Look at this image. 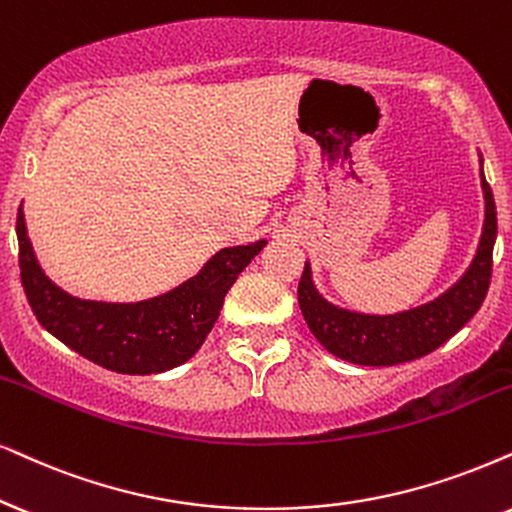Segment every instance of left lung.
Wrapping results in <instances>:
<instances>
[{
    "label": "left lung",
    "mask_w": 512,
    "mask_h": 512,
    "mask_svg": "<svg viewBox=\"0 0 512 512\" xmlns=\"http://www.w3.org/2000/svg\"><path fill=\"white\" fill-rule=\"evenodd\" d=\"M484 224L468 269L444 293L418 307L394 314H368L326 300L314 283L312 264H304L297 302L309 331L333 357L359 366H394L430 354L444 345L482 307L491 278V252L496 243V205L482 172Z\"/></svg>",
    "instance_id": "1"
}]
</instances>
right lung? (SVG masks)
<instances>
[{"mask_svg":"<svg viewBox=\"0 0 512 512\" xmlns=\"http://www.w3.org/2000/svg\"><path fill=\"white\" fill-rule=\"evenodd\" d=\"M21 281L37 321L47 331L108 371L151 375L177 368L203 345L222 312L224 295L267 241L229 245L196 276L139 302L82 300L44 274L32 248L23 205L16 219Z\"/></svg>","mask_w":512,"mask_h":512,"instance_id":"add662e5","label":"right lung"}]
</instances>
